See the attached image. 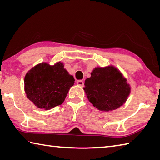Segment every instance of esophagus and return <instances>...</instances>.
<instances>
[{"instance_id":"obj_1","label":"esophagus","mask_w":160,"mask_h":160,"mask_svg":"<svg viewBox=\"0 0 160 160\" xmlns=\"http://www.w3.org/2000/svg\"><path fill=\"white\" fill-rule=\"evenodd\" d=\"M77 85L80 86V87H83L84 86V82H82V80H78L77 82Z\"/></svg>"}]
</instances>
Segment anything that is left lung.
<instances>
[{
    "instance_id": "1",
    "label": "left lung",
    "mask_w": 160,
    "mask_h": 160,
    "mask_svg": "<svg viewBox=\"0 0 160 160\" xmlns=\"http://www.w3.org/2000/svg\"><path fill=\"white\" fill-rule=\"evenodd\" d=\"M86 96L97 109L109 112L125 104L131 86L120 70L113 66L97 67L85 81Z\"/></svg>"
}]
</instances>
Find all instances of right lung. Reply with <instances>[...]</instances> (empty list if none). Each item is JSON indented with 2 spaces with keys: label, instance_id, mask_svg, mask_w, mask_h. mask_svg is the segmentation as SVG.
I'll return each mask as SVG.
<instances>
[{
  "label": "right lung",
  "instance_id": "1",
  "mask_svg": "<svg viewBox=\"0 0 160 160\" xmlns=\"http://www.w3.org/2000/svg\"><path fill=\"white\" fill-rule=\"evenodd\" d=\"M24 82L27 97L39 109L48 110L64 102L75 79L62 62L53 66L42 62L27 72Z\"/></svg>",
  "mask_w": 160,
  "mask_h": 160
}]
</instances>
